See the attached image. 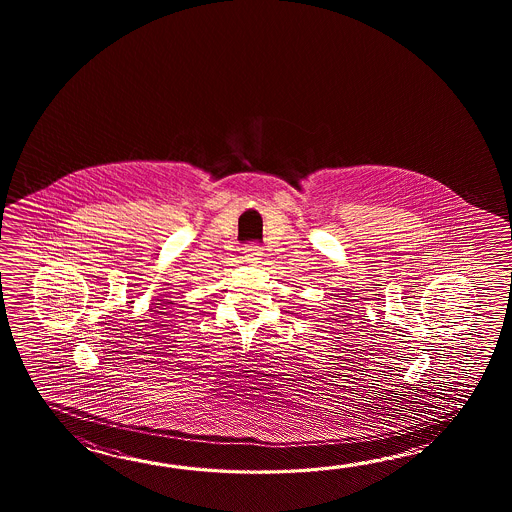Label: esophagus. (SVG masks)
Segmentation results:
<instances>
[{
    "mask_svg": "<svg viewBox=\"0 0 512 512\" xmlns=\"http://www.w3.org/2000/svg\"><path fill=\"white\" fill-rule=\"evenodd\" d=\"M245 258L247 260H260L261 256V247L258 243H249V245H245Z\"/></svg>",
    "mask_w": 512,
    "mask_h": 512,
    "instance_id": "esophagus-1",
    "label": "esophagus"
}]
</instances>
